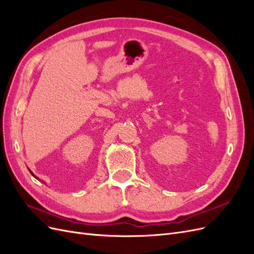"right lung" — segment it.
I'll use <instances>...</instances> for the list:
<instances>
[{
	"mask_svg": "<svg viewBox=\"0 0 254 254\" xmlns=\"http://www.w3.org/2000/svg\"><path fill=\"white\" fill-rule=\"evenodd\" d=\"M28 171H29V170H28ZM29 172H30V171H29ZM30 174H32V175H33V176H34V177H35V178H37V177H36V176H35V175H34V174H33V173H32V172H30ZM37 179H38V178H37Z\"/></svg>",
	"mask_w": 254,
	"mask_h": 254,
	"instance_id": "right-lung-1",
	"label": "right lung"
}]
</instances>
